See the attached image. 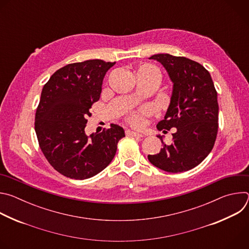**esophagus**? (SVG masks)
Instances as JSON below:
<instances>
[{
	"mask_svg": "<svg viewBox=\"0 0 249 249\" xmlns=\"http://www.w3.org/2000/svg\"><path fill=\"white\" fill-rule=\"evenodd\" d=\"M126 135H127V136H130V137H139V138L144 137L142 134L137 133V132H134V131H131V130H127V131H126Z\"/></svg>",
	"mask_w": 249,
	"mask_h": 249,
	"instance_id": "34e87169",
	"label": "esophagus"
}]
</instances>
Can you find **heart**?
<instances>
[{"instance_id": "obj_1", "label": "heart", "mask_w": 249, "mask_h": 249, "mask_svg": "<svg viewBox=\"0 0 249 249\" xmlns=\"http://www.w3.org/2000/svg\"><path fill=\"white\" fill-rule=\"evenodd\" d=\"M155 71L151 70V69H143L139 71V73L137 75L138 77H144L147 75H150L152 73H154ZM151 112V109L147 106H143V107H140L137 110H131L127 113V121L134 127H141L142 125L144 124V118L145 116L149 115Z\"/></svg>"}]
</instances>
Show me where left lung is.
<instances>
[{"mask_svg":"<svg viewBox=\"0 0 249 249\" xmlns=\"http://www.w3.org/2000/svg\"><path fill=\"white\" fill-rule=\"evenodd\" d=\"M150 59L160 62L173 84L170 103L160 131L176 128L172 143L148 159L167 172H182L201 163L214 147L219 120L218 94L210 73L199 63L185 57L156 54ZM165 130H163V129Z\"/></svg>","mask_w":249,"mask_h":249,"instance_id":"8db88e82","label":"left lung"}]
</instances>
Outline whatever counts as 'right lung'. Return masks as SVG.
Segmentation results:
<instances>
[{
	"instance_id": "1",
	"label": "right lung",
	"mask_w": 249,
	"mask_h": 249,
	"mask_svg": "<svg viewBox=\"0 0 249 249\" xmlns=\"http://www.w3.org/2000/svg\"><path fill=\"white\" fill-rule=\"evenodd\" d=\"M114 65L99 59L69 64L56 71L42 89L35 132L49 163L70 178L84 180L102 171L125 137L124 129L116 124L100 133H85L103 78Z\"/></svg>"
}]
</instances>
